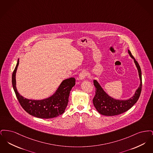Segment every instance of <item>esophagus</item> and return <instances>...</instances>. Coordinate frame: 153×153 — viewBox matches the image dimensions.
I'll use <instances>...</instances> for the list:
<instances>
[{
  "label": "esophagus",
  "mask_w": 153,
  "mask_h": 153,
  "mask_svg": "<svg viewBox=\"0 0 153 153\" xmlns=\"http://www.w3.org/2000/svg\"><path fill=\"white\" fill-rule=\"evenodd\" d=\"M87 76V72L85 71H83L79 74V78L80 80H84Z\"/></svg>",
  "instance_id": "obj_1"
}]
</instances>
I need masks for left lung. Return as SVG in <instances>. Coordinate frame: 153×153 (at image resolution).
<instances>
[{
  "label": "left lung",
  "instance_id": "left-lung-1",
  "mask_svg": "<svg viewBox=\"0 0 153 153\" xmlns=\"http://www.w3.org/2000/svg\"><path fill=\"white\" fill-rule=\"evenodd\" d=\"M129 55L134 59L135 64L138 71L140 79V85L136 90L135 94L127 100H117L109 96L102 88L99 83L96 80H94V84L96 88V94L93 99V103L96 110L105 116H115L130 109L139 99L142 91V72L138 62L131 54V51L128 50Z\"/></svg>",
  "mask_w": 153,
  "mask_h": 153
}]
</instances>
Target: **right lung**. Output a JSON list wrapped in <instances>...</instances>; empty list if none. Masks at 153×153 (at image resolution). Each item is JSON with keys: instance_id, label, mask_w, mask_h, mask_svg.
Wrapping results in <instances>:
<instances>
[{"instance_id": "obj_1", "label": "right lung", "mask_w": 153, "mask_h": 153, "mask_svg": "<svg viewBox=\"0 0 153 153\" xmlns=\"http://www.w3.org/2000/svg\"><path fill=\"white\" fill-rule=\"evenodd\" d=\"M19 59L12 75V84L16 96L22 108L30 115L42 119H51L62 114L68 105L72 88L75 85V79L71 77L63 80L55 93L42 100H31L20 95L16 87V72Z\"/></svg>"}]
</instances>
